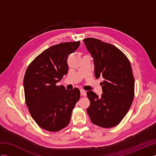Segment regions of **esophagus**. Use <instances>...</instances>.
I'll use <instances>...</instances> for the list:
<instances>
[{"instance_id": "obj_1", "label": "esophagus", "mask_w": 156, "mask_h": 156, "mask_svg": "<svg viewBox=\"0 0 156 156\" xmlns=\"http://www.w3.org/2000/svg\"><path fill=\"white\" fill-rule=\"evenodd\" d=\"M80 94L81 96H83V97H85L87 95V92L83 89H80Z\"/></svg>"}]
</instances>
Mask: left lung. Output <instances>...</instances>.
<instances>
[{"mask_svg":"<svg viewBox=\"0 0 156 156\" xmlns=\"http://www.w3.org/2000/svg\"><path fill=\"white\" fill-rule=\"evenodd\" d=\"M94 62L95 77L102 76L100 97L87 92L90 106L87 111L92 123L103 128L119 124L130 108L135 95V80L131 63L113 45L95 38L83 39Z\"/></svg>","mask_w":156,"mask_h":156,"instance_id":"left-lung-1","label":"left lung"}]
</instances>
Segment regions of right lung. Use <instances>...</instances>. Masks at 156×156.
<instances>
[{
	"instance_id": "right-lung-1",
	"label": "right lung",
	"mask_w": 156,
	"mask_h": 156,
	"mask_svg": "<svg viewBox=\"0 0 156 156\" xmlns=\"http://www.w3.org/2000/svg\"><path fill=\"white\" fill-rule=\"evenodd\" d=\"M80 44L78 41L51 46L37 55L26 69L23 79L26 105L32 118L45 130L56 132L68 126L80 99L78 88L68 90L56 85L67 74L68 56Z\"/></svg>"
}]
</instances>
